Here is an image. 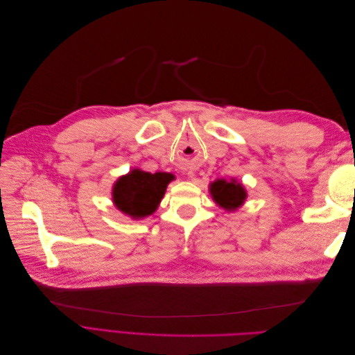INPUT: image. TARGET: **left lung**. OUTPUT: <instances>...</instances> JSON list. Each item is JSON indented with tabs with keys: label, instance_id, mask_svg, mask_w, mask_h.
I'll return each instance as SVG.
<instances>
[{
	"label": "left lung",
	"instance_id": "obj_1",
	"mask_svg": "<svg viewBox=\"0 0 355 355\" xmlns=\"http://www.w3.org/2000/svg\"><path fill=\"white\" fill-rule=\"evenodd\" d=\"M210 192L213 200L216 201L220 207L227 210H235L240 207L245 200V191L241 184H237L235 180H223L219 179L213 182L210 187Z\"/></svg>",
	"mask_w": 355,
	"mask_h": 355
}]
</instances>
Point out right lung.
Listing matches in <instances>:
<instances>
[{"mask_svg": "<svg viewBox=\"0 0 355 355\" xmlns=\"http://www.w3.org/2000/svg\"><path fill=\"white\" fill-rule=\"evenodd\" d=\"M171 179L173 176L168 173L153 175L148 171L133 170L132 173L116 180L112 191L115 206L135 219L153 214Z\"/></svg>", "mask_w": 355, "mask_h": 355, "instance_id": "obj_1", "label": "right lung"}]
</instances>
